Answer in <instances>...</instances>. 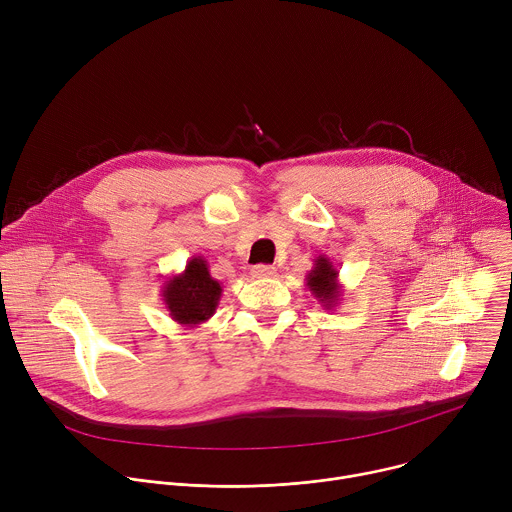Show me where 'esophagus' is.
<instances>
[{
    "instance_id": "34e87169",
    "label": "esophagus",
    "mask_w": 512,
    "mask_h": 512,
    "mask_svg": "<svg viewBox=\"0 0 512 512\" xmlns=\"http://www.w3.org/2000/svg\"><path fill=\"white\" fill-rule=\"evenodd\" d=\"M251 275L257 277V279H261V277H271V275H275V267H271V265H255V267L251 269Z\"/></svg>"
}]
</instances>
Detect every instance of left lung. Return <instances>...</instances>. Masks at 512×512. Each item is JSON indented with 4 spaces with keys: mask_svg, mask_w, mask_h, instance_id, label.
Returning <instances> with one entry per match:
<instances>
[{
    "mask_svg": "<svg viewBox=\"0 0 512 512\" xmlns=\"http://www.w3.org/2000/svg\"><path fill=\"white\" fill-rule=\"evenodd\" d=\"M306 285L322 308L334 310L338 306L342 298V285L338 283V271L330 257L320 255L314 259V267L306 275Z\"/></svg>",
    "mask_w": 512,
    "mask_h": 512,
    "instance_id": "left-lung-1",
    "label": "left lung"
}]
</instances>
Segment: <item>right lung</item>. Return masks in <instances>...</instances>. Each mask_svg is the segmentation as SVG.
Wrapping results in <instances>:
<instances>
[{"mask_svg":"<svg viewBox=\"0 0 512 512\" xmlns=\"http://www.w3.org/2000/svg\"><path fill=\"white\" fill-rule=\"evenodd\" d=\"M223 287L212 279L204 257H190L184 271L164 281L162 300L170 318L182 328H196L210 320L221 302Z\"/></svg>","mask_w":512,"mask_h":512,"instance_id":"1","label":"right lung"}]
</instances>
